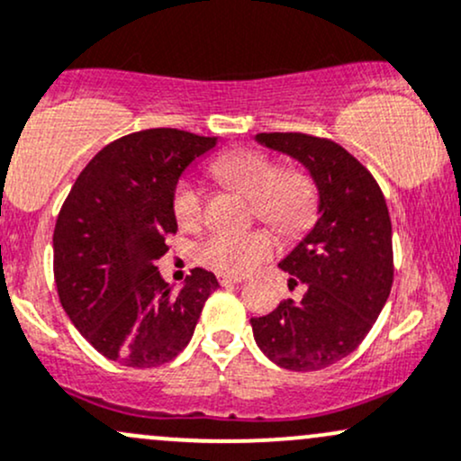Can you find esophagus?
Here are the masks:
<instances>
[{
    "mask_svg": "<svg viewBox=\"0 0 461 461\" xmlns=\"http://www.w3.org/2000/svg\"><path fill=\"white\" fill-rule=\"evenodd\" d=\"M219 282L222 286H227V285H236V282H242V276H231V273H219Z\"/></svg>",
    "mask_w": 461,
    "mask_h": 461,
    "instance_id": "esophagus-1",
    "label": "esophagus"
}]
</instances>
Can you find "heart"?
Here are the masks:
<instances>
[{
  "instance_id": "b5f03b06",
  "label": "heart",
  "mask_w": 461,
  "mask_h": 461,
  "mask_svg": "<svg viewBox=\"0 0 461 461\" xmlns=\"http://www.w3.org/2000/svg\"><path fill=\"white\" fill-rule=\"evenodd\" d=\"M212 173L245 192L258 219L293 234L306 227L317 210L315 181L300 170L282 173L280 164L260 150H231L212 161ZM175 219L190 230L203 216V192L194 179L179 181L173 194ZM276 251L269 231L214 230L196 245V260L221 273H247Z\"/></svg>"
}]
</instances>
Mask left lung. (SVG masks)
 Segmentation results:
<instances>
[{
  "instance_id": "left-lung-1",
  "label": "left lung",
  "mask_w": 461,
  "mask_h": 461,
  "mask_svg": "<svg viewBox=\"0 0 461 461\" xmlns=\"http://www.w3.org/2000/svg\"><path fill=\"white\" fill-rule=\"evenodd\" d=\"M258 144L300 161L320 194L312 230L280 262L300 302L251 317L265 357L293 372L323 370L357 350L381 315L393 282L392 221L370 170L332 140L258 133Z\"/></svg>"
}]
</instances>
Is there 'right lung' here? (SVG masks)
<instances>
[{
	"mask_svg": "<svg viewBox=\"0 0 461 461\" xmlns=\"http://www.w3.org/2000/svg\"><path fill=\"white\" fill-rule=\"evenodd\" d=\"M219 144L179 129H149L111 141L85 166L54 227L60 306L91 346L129 367H157L184 350L212 271L192 269L173 291L155 260L176 231L173 194L196 157Z\"/></svg>",
	"mask_w": 461,
	"mask_h": 461,
	"instance_id": "1",
	"label": "right lung"
}]
</instances>
